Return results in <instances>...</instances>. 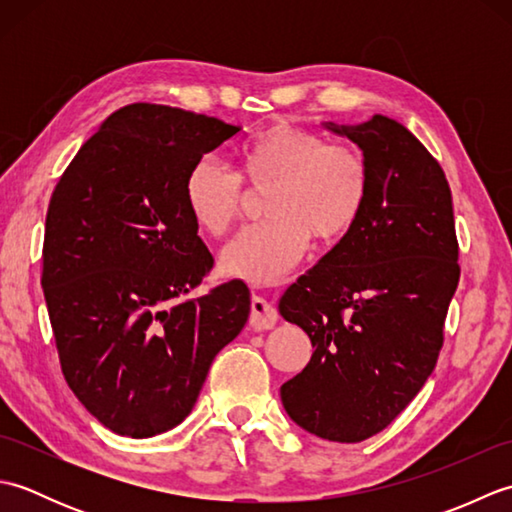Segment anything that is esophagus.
<instances>
[{"label": "esophagus", "instance_id": "1", "mask_svg": "<svg viewBox=\"0 0 512 512\" xmlns=\"http://www.w3.org/2000/svg\"><path fill=\"white\" fill-rule=\"evenodd\" d=\"M250 328L262 332L270 330L277 323V310L273 303H268L264 297H253L250 299V317H248Z\"/></svg>", "mask_w": 512, "mask_h": 512}]
</instances>
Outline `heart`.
<instances>
[{"instance_id":"1","label":"heart","mask_w":512,"mask_h":512,"mask_svg":"<svg viewBox=\"0 0 512 512\" xmlns=\"http://www.w3.org/2000/svg\"><path fill=\"white\" fill-rule=\"evenodd\" d=\"M239 171L202 156L184 176V206L202 233L220 237L246 202L244 184L265 193L268 222L239 231L220 253L222 273L255 286L284 279L310 248L339 244L361 222L372 169L352 145L330 143L308 127L273 123L237 151Z\"/></svg>"}]
</instances>
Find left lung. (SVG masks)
<instances>
[{
    "label": "left lung",
    "instance_id": "left-lung-1",
    "mask_svg": "<svg viewBox=\"0 0 512 512\" xmlns=\"http://www.w3.org/2000/svg\"><path fill=\"white\" fill-rule=\"evenodd\" d=\"M363 149L372 195L361 222L279 301L312 358L281 385L301 429L332 442L383 431L436 367L460 281L447 176L394 118L328 125Z\"/></svg>",
    "mask_w": 512,
    "mask_h": 512
}]
</instances>
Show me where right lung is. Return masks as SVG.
Returning a JSON list of instances; mask_svg holds the SVG:
<instances>
[{"label": "right lung", "mask_w": 512, "mask_h": 512, "mask_svg": "<svg viewBox=\"0 0 512 512\" xmlns=\"http://www.w3.org/2000/svg\"><path fill=\"white\" fill-rule=\"evenodd\" d=\"M237 134L206 114L125 105L52 191L41 286L61 372L118 436L151 438L187 418L248 319L239 279L189 297L213 255L182 193L193 162Z\"/></svg>", "instance_id": "1"}]
</instances>
